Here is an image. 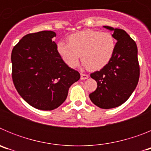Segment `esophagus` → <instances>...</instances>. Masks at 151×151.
Here are the masks:
<instances>
[{
    "instance_id": "1",
    "label": "esophagus",
    "mask_w": 151,
    "mask_h": 151,
    "mask_svg": "<svg viewBox=\"0 0 151 151\" xmlns=\"http://www.w3.org/2000/svg\"><path fill=\"white\" fill-rule=\"evenodd\" d=\"M88 77H89L88 75L84 74V73H81V79H82V80L87 79V78H88Z\"/></svg>"
}]
</instances>
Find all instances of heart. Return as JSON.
<instances>
[{"label":"heart","mask_w":151,"mask_h":151,"mask_svg":"<svg viewBox=\"0 0 151 151\" xmlns=\"http://www.w3.org/2000/svg\"><path fill=\"white\" fill-rule=\"evenodd\" d=\"M57 52L70 68L82 63L91 71L103 69L111 60L116 49V41L110 33L86 29L68 37V44L59 41Z\"/></svg>","instance_id":"heart-1"}]
</instances>
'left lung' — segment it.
Returning <instances> with one entry per match:
<instances>
[{
  "label": "left lung",
  "mask_w": 151,
  "mask_h": 151,
  "mask_svg": "<svg viewBox=\"0 0 151 151\" xmlns=\"http://www.w3.org/2000/svg\"><path fill=\"white\" fill-rule=\"evenodd\" d=\"M104 27L113 31L112 35L117 42L110 63L91 74L97 87L89 97L98 107L111 109L122 105L132 94L139 80L140 67L135 41L122 29Z\"/></svg>",
  "instance_id": "obj_1"
}]
</instances>
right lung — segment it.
Returning a JSON list of instances; mask_svg holds the SVG:
<instances>
[{"mask_svg": "<svg viewBox=\"0 0 151 151\" xmlns=\"http://www.w3.org/2000/svg\"><path fill=\"white\" fill-rule=\"evenodd\" d=\"M56 33L42 31L22 37L11 54L12 78L19 95L33 107L52 110L60 106L69 87L80 78L66 65L52 41Z\"/></svg>", "mask_w": 151, "mask_h": 151, "instance_id": "1", "label": "right lung"}]
</instances>
